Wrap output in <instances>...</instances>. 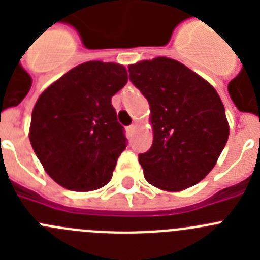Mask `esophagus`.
<instances>
[{
  "label": "esophagus",
  "mask_w": 260,
  "mask_h": 260,
  "mask_svg": "<svg viewBox=\"0 0 260 260\" xmlns=\"http://www.w3.org/2000/svg\"><path fill=\"white\" fill-rule=\"evenodd\" d=\"M135 127H137V126H135L134 123H133V125H130V126H127V127H126V132H127V134H128V135H132L133 133H134Z\"/></svg>",
  "instance_id": "34e87169"
}]
</instances>
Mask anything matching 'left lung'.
Wrapping results in <instances>:
<instances>
[{
	"mask_svg": "<svg viewBox=\"0 0 260 260\" xmlns=\"http://www.w3.org/2000/svg\"><path fill=\"white\" fill-rule=\"evenodd\" d=\"M128 73L151 108L153 143L139 153L144 178L167 191L197 185L228 141L220 96L203 78L167 57L130 65Z\"/></svg>",
	"mask_w": 260,
	"mask_h": 260,
	"instance_id": "1",
	"label": "left lung"
}]
</instances>
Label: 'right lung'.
<instances>
[{
	"label": "right lung",
	"instance_id": "add662e5",
	"mask_svg": "<svg viewBox=\"0 0 260 260\" xmlns=\"http://www.w3.org/2000/svg\"><path fill=\"white\" fill-rule=\"evenodd\" d=\"M127 83L113 62L89 61L48 87L32 110L29 141L45 172L73 191H91L112 180L127 146L112 96Z\"/></svg>",
	"mask_w": 260,
	"mask_h": 260
}]
</instances>
